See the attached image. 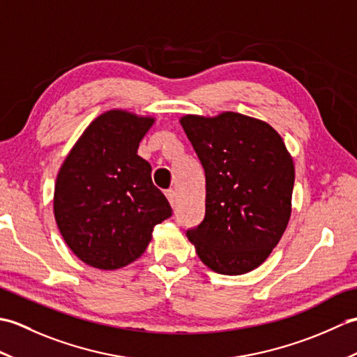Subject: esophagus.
Masks as SVG:
<instances>
[{
	"mask_svg": "<svg viewBox=\"0 0 357 357\" xmlns=\"http://www.w3.org/2000/svg\"><path fill=\"white\" fill-rule=\"evenodd\" d=\"M165 196H167V199H169L170 206L174 207V204H176V193H174V190H172V188H170V190H167Z\"/></svg>",
	"mask_w": 357,
	"mask_h": 357,
	"instance_id": "obj_1",
	"label": "esophagus"
}]
</instances>
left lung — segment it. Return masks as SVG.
<instances>
[{"mask_svg":"<svg viewBox=\"0 0 357 357\" xmlns=\"http://www.w3.org/2000/svg\"><path fill=\"white\" fill-rule=\"evenodd\" d=\"M206 172V216L187 238L199 259L221 275L259 267L291 215L294 164L265 121L222 112L179 119Z\"/></svg>","mask_w":357,"mask_h":357,"instance_id":"1","label":"left lung"}]
</instances>
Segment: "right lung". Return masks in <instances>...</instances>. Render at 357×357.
I'll list each match as a JSON object with an SVG mask.
<instances>
[{
    "instance_id": "add662e5",
    "label": "right lung",
    "mask_w": 357,
    "mask_h": 357,
    "mask_svg": "<svg viewBox=\"0 0 357 357\" xmlns=\"http://www.w3.org/2000/svg\"><path fill=\"white\" fill-rule=\"evenodd\" d=\"M155 118L113 109L89 124L64 159L53 213L75 256L100 270H116L146 252L156 224L172 216L151 167L138 155Z\"/></svg>"
}]
</instances>
